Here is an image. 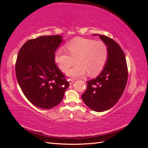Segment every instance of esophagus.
I'll return each instance as SVG.
<instances>
[{"mask_svg":"<svg viewBox=\"0 0 148 148\" xmlns=\"http://www.w3.org/2000/svg\"><path fill=\"white\" fill-rule=\"evenodd\" d=\"M75 81V79H69V82L70 84H73V83Z\"/></svg>","mask_w":148,"mask_h":148,"instance_id":"esophagus-1","label":"esophagus"}]
</instances>
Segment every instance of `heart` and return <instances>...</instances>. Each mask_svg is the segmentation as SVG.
<instances>
[{
	"label": "heart",
	"instance_id": "b5f03b06",
	"mask_svg": "<svg viewBox=\"0 0 148 148\" xmlns=\"http://www.w3.org/2000/svg\"><path fill=\"white\" fill-rule=\"evenodd\" d=\"M69 53L62 48L56 50L54 60L63 71L75 64L77 65L66 71L71 77H81L87 73L93 77L100 73L108 59L109 50L106 44L102 41L79 38L66 45Z\"/></svg>",
	"mask_w": 148,
	"mask_h": 148
}]
</instances>
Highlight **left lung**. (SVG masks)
<instances>
[{
    "instance_id": "1",
    "label": "left lung",
    "mask_w": 148,
    "mask_h": 148,
    "mask_svg": "<svg viewBox=\"0 0 148 148\" xmlns=\"http://www.w3.org/2000/svg\"><path fill=\"white\" fill-rule=\"evenodd\" d=\"M92 35L99 36L106 44L108 59L99 75L87 82L82 97L89 109L103 112L112 107L122 96L127 83L128 69L124 52L117 42L106 36Z\"/></svg>"
}]
</instances>
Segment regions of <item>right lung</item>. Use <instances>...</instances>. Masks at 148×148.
<instances>
[{"mask_svg":"<svg viewBox=\"0 0 148 148\" xmlns=\"http://www.w3.org/2000/svg\"><path fill=\"white\" fill-rule=\"evenodd\" d=\"M63 41L60 35L42 36L26 41L18 54V83L28 100L39 108L49 109L60 104L69 86L54 60Z\"/></svg>","mask_w":148,"mask_h":148,"instance_id":"add662e5","label":"right lung"}]
</instances>
